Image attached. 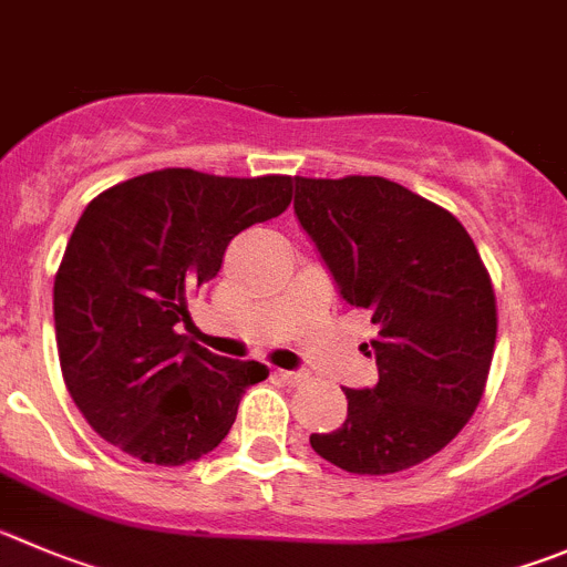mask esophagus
<instances>
[{
	"label": "esophagus",
	"mask_w": 567,
	"mask_h": 567,
	"mask_svg": "<svg viewBox=\"0 0 567 567\" xmlns=\"http://www.w3.org/2000/svg\"><path fill=\"white\" fill-rule=\"evenodd\" d=\"M274 378L282 380V383H288V385H296V383H301V380H305V374H301V372H285V369H277V372H274Z\"/></svg>",
	"instance_id": "34e87169"
}]
</instances>
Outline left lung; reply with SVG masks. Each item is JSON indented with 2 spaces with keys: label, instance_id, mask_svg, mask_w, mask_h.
Wrapping results in <instances>:
<instances>
[{
  "label": "left lung",
  "instance_id": "1",
  "mask_svg": "<svg viewBox=\"0 0 567 567\" xmlns=\"http://www.w3.org/2000/svg\"><path fill=\"white\" fill-rule=\"evenodd\" d=\"M293 209L343 301L369 310L378 383L343 389L347 422L313 433L321 458L358 475L409 470L478 409L498 310L473 237L451 212L380 176H296Z\"/></svg>",
  "mask_w": 567,
  "mask_h": 567
}]
</instances>
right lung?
Listing matches in <instances>:
<instances>
[{
  "label": "right lung",
  "mask_w": 567,
  "mask_h": 567,
  "mask_svg": "<svg viewBox=\"0 0 567 567\" xmlns=\"http://www.w3.org/2000/svg\"><path fill=\"white\" fill-rule=\"evenodd\" d=\"M293 198L290 176L229 178L167 167L100 193L55 274L63 383L89 425L128 456L195 462L231 431L240 396L268 378L178 336L187 301L218 277L226 246Z\"/></svg>",
  "instance_id": "obj_1"
}]
</instances>
